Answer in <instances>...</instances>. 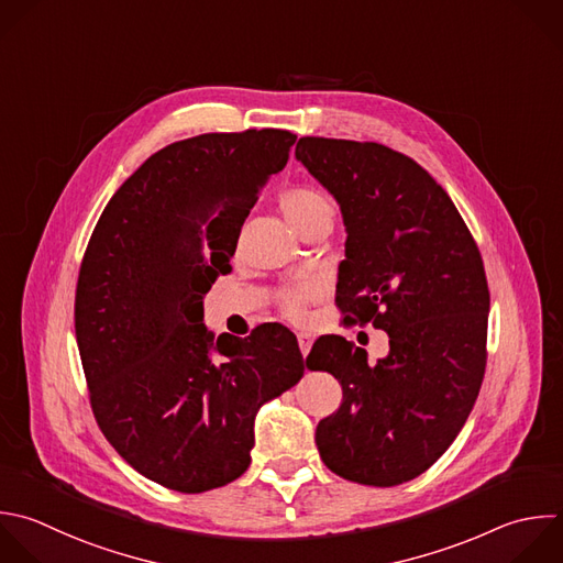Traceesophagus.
Listing matches in <instances>:
<instances>
[{"label":"esophagus","instance_id":"1","mask_svg":"<svg viewBox=\"0 0 563 563\" xmlns=\"http://www.w3.org/2000/svg\"><path fill=\"white\" fill-rule=\"evenodd\" d=\"M297 341H299V350H301V354L306 356L308 352H310V347H312V334H308V332H301L299 336H297Z\"/></svg>","mask_w":563,"mask_h":563}]
</instances>
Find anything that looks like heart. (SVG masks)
Segmentation results:
<instances>
[{"label": "heart", "mask_w": 563, "mask_h": 563, "mask_svg": "<svg viewBox=\"0 0 563 563\" xmlns=\"http://www.w3.org/2000/svg\"><path fill=\"white\" fill-rule=\"evenodd\" d=\"M282 211L284 216L290 220V224L301 231L306 229L308 224H312L314 220H321V218H328V216H334V205L330 202V198L314 189V187H295V189H288L282 200ZM312 299V288H306V286H299V288H290L284 292L282 297V306L284 310L292 317V319H301L303 317V310H306V303Z\"/></svg>", "instance_id": "heart-1"}]
</instances>
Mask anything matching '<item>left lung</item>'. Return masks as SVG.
<instances>
[{"instance_id": "8db88e82", "label": "left lung", "mask_w": 563, "mask_h": 563, "mask_svg": "<svg viewBox=\"0 0 563 563\" xmlns=\"http://www.w3.org/2000/svg\"><path fill=\"white\" fill-rule=\"evenodd\" d=\"M295 156L343 213V323L389 336L374 365L339 334L314 341L308 367L343 389L317 424V449L350 482L396 486L449 449L477 398L490 303L482 255L446 191L409 156L319 136L299 139Z\"/></svg>"}]
</instances>
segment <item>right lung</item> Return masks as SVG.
<instances>
[{"mask_svg":"<svg viewBox=\"0 0 563 563\" xmlns=\"http://www.w3.org/2000/svg\"><path fill=\"white\" fill-rule=\"evenodd\" d=\"M286 130L202 134L150 156L112 196L81 262L75 330L95 418L119 455L180 493L238 479L260 407L303 376L295 334L207 330L202 299L266 180Z\"/></svg>","mask_w":563,"mask_h":563,"instance_id":"1","label":"right lung"}]
</instances>
